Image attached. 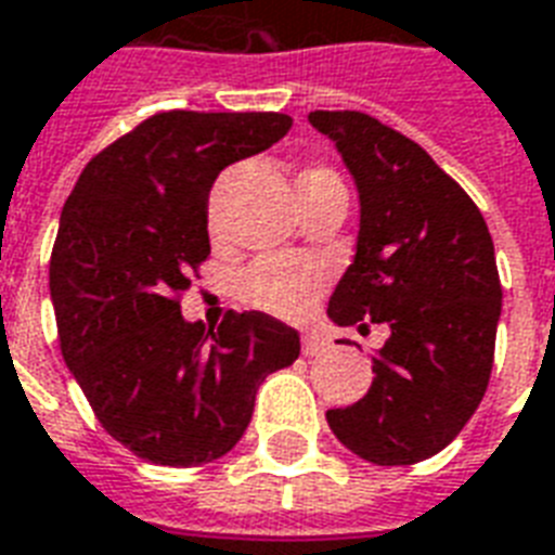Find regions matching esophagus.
Returning a JSON list of instances; mask_svg holds the SVG:
<instances>
[{"label":"esophagus","instance_id":"34e87169","mask_svg":"<svg viewBox=\"0 0 555 555\" xmlns=\"http://www.w3.org/2000/svg\"><path fill=\"white\" fill-rule=\"evenodd\" d=\"M300 350H304V356H321L330 350V345H326L324 336H315V333H309V336H304V345H300Z\"/></svg>","mask_w":555,"mask_h":555}]
</instances>
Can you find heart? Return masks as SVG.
Here are the masks:
<instances>
[{
    "label": "heart",
    "instance_id": "heart-1",
    "mask_svg": "<svg viewBox=\"0 0 555 555\" xmlns=\"http://www.w3.org/2000/svg\"><path fill=\"white\" fill-rule=\"evenodd\" d=\"M295 188L300 196L326 188H341L338 176L326 167H304L295 176ZM324 286V269L304 260H257L240 274L237 295L251 309L269 312L278 318H295L312 307L318 292Z\"/></svg>",
    "mask_w": 555,
    "mask_h": 555
}]
</instances>
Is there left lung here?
<instances>
[{"label":"left lung","mask_w":555,"mask_h":555,"mask_svg":"<svg viewBox=\"0 0 555 555\" xmlns=\"http://www.w3.org/2000/svg\"><path fill=\"white\" fill-rule=\"evenodd\" d=\"M336 141L359 191L356 257L326 315L385 324L371 390L326 411L347 449L376 466L442 452L487 393L501 281L478 205L416 141L364 113H309Z\"/></svg>","instance_id":"1"}]
</instances>
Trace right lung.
Listing matches in <instances>:
<instances>
[{"label": "right lung", "mask_w": 555, "mask_h": 555, "mask_svg": "<svg viewBox=\"0 0 555 555\" xmlns=\"http://www.w3.org/2000/svg\"><path fill=\"white\" fill-rule=\"evenodd\" d=\"M292 130L281 113H158L101 150L68 193L49 266L60 350L94 416L141 461L202 466L251 423L269 373L300 353L266 312L184 321L179 295L210 255L219 170Z\"/></svg>", "instance_id": "right-lung-1"}]
</instances>
